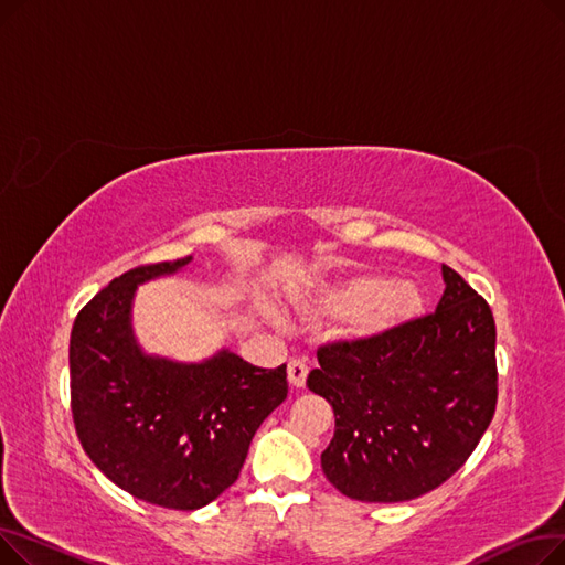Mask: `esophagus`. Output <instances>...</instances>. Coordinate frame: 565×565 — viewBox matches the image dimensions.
I'll use <instances>...</instances> for the list:
<instances>
[{
	"label": "esophagus",
	"instance_id": "obj_1",
	"mask_svg": "<svg viewBox=\"0 0 565 565\" xmlns=\"http://www.w3.org/2000/svg\"><path fill=\"white\" fill-rule=\"evenodd\" d=\"M307 375H309V366H307L305 360H290L288 362V382L292 384V387H305Z\"/></svg>",
	"mask_w": 565,
	"mask_h": 565
}]
</instances>
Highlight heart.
Instances as JSON below:
<instances>
[{
	"label": "heart",
	"mask_w": 565,
	"mask_h": 565,
	"mask_svg": "<svg viewBox=\"0 0 565 565\" xmlns=\"http://www.w3.org/2000/svg\"><path fill=\"white\" fill-rule=\"evenodd\" d=\"M311 309L341 316V334L348 341L369 343L417 318L424 309V298L409 281L354 273L324 284L311 300Z\"/></svg>",
	"instance_id": "obj_1"
}]
</instances>
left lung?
I'll return each instance as SVG.
<instances>
[{
    "label": "left lung",
    "mask_w": 565,
    "mask_h": 565,
    "mask_svg": "<svg viewBox=\"0 0 565 565\" xmlns=\"http://www.w3.org/2000/svg\"><path fill=\"white\" fill-rule=\"evenodd\" d=\"M437 309L377 341L318 348L307 387L334 409L324 477L350 499H417L467 462L497 407L490 305L441 265Z\"/></svg>",
    "instance_id": "1"
}]
</instances>
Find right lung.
Segmentation results:
<instances>
[{
    "label": "right lung",
    "instance_id": "add662e5",
    "mask_svg": "<svg viewBox=\"0 0 565 565\" xmlns=\"http://www.w3.org/2000/svg\"><path fill=\"white\" fill-rule=\"evenodd\" d=\"M192 256L139 265L82 307L71 332V409L82 449L132 497L196 511L241 477L254 433L288 396L286 364L258 369L222 350L201 364L143 354L132 337L137 284Z\"/></svg>",
    "mask_w": 565,
    "mask_h": 565
}]
</instances>
